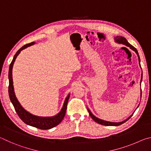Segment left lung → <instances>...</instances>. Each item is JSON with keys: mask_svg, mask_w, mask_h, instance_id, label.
Segmentation results:
<instances>
[{"mask_svg": "<svg viewBox=\"0 0 151 151\" xmlns=\"http://www.w3.org/2000/svg\"><path fill=\"white\" fill-rule=\"evenodd\" d=\"M114 41H115L116 43H118V44H122V45H124L125 46H127V47H130V48H131V49H132V50H134V52L137 53V55L138 56V58H139V65H140V57H139V52H138L137 50L133 47V46H132L131 44H130V43L127 41V40L125 39L124 37H121V36H117V37H114ZM142 79V75H141V79H140V85H141ZM140 97H141V89H140ZM138 107H139V105H138L137 108H138ZM87 110H88V113H89V114H90L91 117L94 120V121H95L96 122H97V123H99V124L104 125V126H119V125H121L122 123H124V122H126L127 121H128V120H129L130 118H131V117L132 115H132L130 116L129 118L127 119L126 120H124V121H122V122H113L104 121V120H102V119L97 118L96 116H94V114L92 113L90 110H89L88 108H87Z\"/></svg>", "mask_w": 151, "mask_h": 151, "instance_id": "left-lung-1", "label": "left lung"}]
</instances>
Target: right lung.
I'll return each instance as SVG.
<instances>
[{
  "label": "right lung",
  "instance_id": "1",
  "mask_svg": "<svg viewBox=\"0 0 151 151\" xmlns=\"http://www.w3.org/2000/svg\"><path fill=\"white\" fill-rule=\"evenodd\" d=\"M35 42H32L29 44L25 45L23 47H21L20 49L17 51L16 54L14 55L13 59H12L11 65L9 66V94L12 104H13L15 111L20 119L23 121L24 123H26L30 126L34 127L39 129L47 130L50 129L52 128L55 127L60 123L63 121L64 117H65L66 107H67V103L68 99L70 97V93L68 94L67 96L66 97L65 102H64L63 106L61 109L60 111L58 112L55 116H35L34 114H32L29 112L26 111L23 107L22 106L21 104H20L19 101H18L14 93V86H13V81H12V67L15 60L17 57V56L20 54V51L24 50V48L35 45Z\"/></svg>",
  "mask_w": 151,
  "mask_h": 151
}]
</instances>
